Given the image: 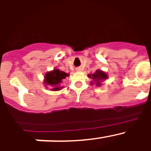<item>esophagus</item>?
<instances>
[{
    "label": "esophagus",
    "mask_w": 151,
    "mask_h": 151,
    "mask_svg": "<svg viewBox=\"0 0 151 151\" xmlns=\"http://www.w3.org/2000/svg\"><path fill=\"white\" fill-rule=\"evenodd\" d=\"M76 71H78V72L81 71V69H80V68H76Z\"/></svg>",
    "instance_id": "34e87169"
}]
</instances>
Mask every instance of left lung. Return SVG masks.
<instances>
[{
	"mask_svg": "<svg viewBox=\"0 0 151 151\" xmlns=\"http://www.w3.org/2000/svg\"><path fill=\"white\" fill-rule=\"evenodd\" d=\"M88 77L89 78H91L92 79L94 80L96 86H101V82L108 78L107 75H106L104 72L102 71V70H98V69L96 70V72L94 74H89ZM91 85H93V82H91Z\"/></svg>",
	"mask_w": 151,
	"mask_h": 151,
	"instance_id": "8db88e82",
	"label": "left lung"
}]
</instances>
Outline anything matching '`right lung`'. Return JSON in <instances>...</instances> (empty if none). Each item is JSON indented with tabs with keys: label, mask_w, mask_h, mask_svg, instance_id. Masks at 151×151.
Instances as JSON below:
<instances>
[{
	"label": "right lung",
	"mask_w": 151,
	"mask_h": 151,
	"mask_svg": "<svg viewBox=\"0 0 151 151\" xmlns=\"http://www.w3.org/2000/svg\"><path fill=\"white\" fill-rule=\"evenodd\" d=\"M69 74L63 71H60V69H55L52 71L47 73L45 76L44 83L45 85H49L52 88V91H59L63 88L60 86L62 80L66 78Z\"/></svg>",
	"instance_id": "1"
}]
</instances>
